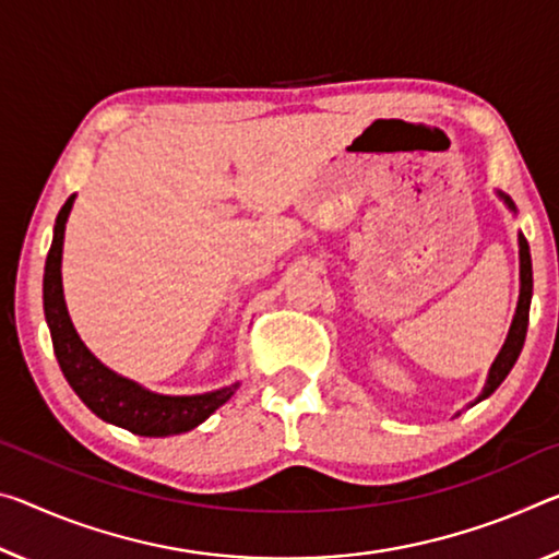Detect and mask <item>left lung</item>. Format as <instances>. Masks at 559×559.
Here are the masks:
<instances>
[{
    "instance_id": "obj_1",
    "label": "left lung",
    "mask_w": 559,
    "mask_h": 559,
    "mask_svg": "<svg viewBox=\"0 0 559 559\" xmlns=\"http://www.w3.org/2000/svg\"><path fill=\"white\" fill-rule=\"evenodd\" d=\"M498 197L508 203L510 211H515V203L510 201V197L498 191ZM518 243H520V300H518V311L515 318H512L510 333L504 338L502 350L498 353V358L490 366V373H487V383L483 388V393L477 395L475 403L485 401L487 395H492L498 391V385L502 383L508 373L515 366V360L520 356L522 345H525V335H527V321H530V300H533V261H530V246L525 241V236L518 234ZM473 403V405H475Z\"/></svg>"
}]
</instances>
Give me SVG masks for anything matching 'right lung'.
Instances as JSON below:
<instances>
[{
    "label": "right lung",
    "mask_w": 559,
    "mask_h": 559,
    "mask_svg": "<svg viewBox=\"0 0 559 559\" xmlns=\"http://www.w3.org/2000/svg\"><path fill=\"white\" fill-rule=\"evenodd\" d=\"M74 199L72 193L59 211L55 238H51L47 265H44V316H47L61 373L88 411L134 436L166 438L193 430L234 395L238 383L201 395L152 393L134 380L114 373L86 348L69 318L64 288H61V248H64V228Z\"/></svg>",
    "instance_id": "obj_1"
}]
</instances>
